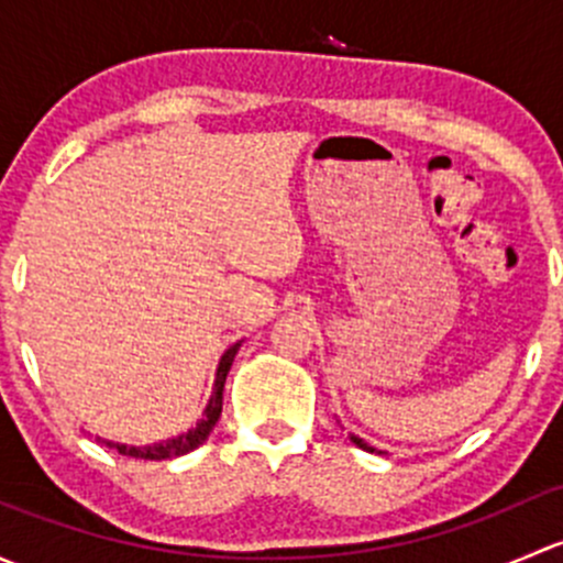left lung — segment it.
<instances>
[{
    "label": "left lung",
    "instance_id": "obj_1",
    "mask_svg": "<svg viewBox=\"0 0 563 563\" xmlns=\"http://www.w3.org/2000/svg\"><path fill=\"white\" fill-rule=\"evenodd\" d=\"M351 441H354V444L360 446V450H365V452H373V446H367L365 441H362V439H356V435H351Z\"/></svg>",
    "mask_w": 563,
    "mask_h": 563
}]
</instances>
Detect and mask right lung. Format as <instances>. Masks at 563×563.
Segmentation results:
<instances>
[{"instance_id":"add662e5","label":"right lung","mask_w":563,"mask_h":563,"mask_svg":"<svg viewBox=\"0 0 563 563\" xmlns=\"http://www.w3.org/2000/svg\"><path fill=\"white\" fill-rule=\"evenodd\" d=\"M236 351H240V343L231 345V349L223 354V360H220L218 378H214V391H212V397H209V406H207V411H203V419L196 424V428L187 430V433H181V435H176V439H172V441L155 444V446H124V444H113V441H103V444L111 446V450H117L119 455L141 457V460H172V457L187 455V452H192L196 446H201L203 441L209 439V433H212L214 424H218L220 411H223L225 376H229L231 362H234Z\"/></svg>"}]
</instances>
